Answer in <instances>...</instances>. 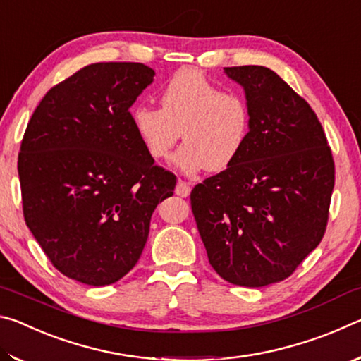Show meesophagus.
Masks as SVG:
<instances>
[{"mask_svg": "<svg viewBox=\"0 0 361 361\" xmlns=\"http://www.w3.org/2000/svg\"><path fill=\"white\" fill-rule=\"evenodd\" d=\"M175 192H176V195H180V197H188L189 192H191V183L178 180V183H176V188H175Z\"/></svg>", "mask_w": 361, "mask_h": 361, "instance_id": "esophagus-1", "label": "esophagus"}]
</instances>
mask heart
<instances>
[{"mask_svg":"<svg viewBox=\"0 0 361 361\" xmlns=\"http://www.w3.org/2000/svg\"><path fill=\"white\" fill-rule=\"evenodd\" d=\"M159 100L161 109L137 105L130 111L132 129L151 159H166L181 135L185 145L172 166L183 173L223 172L235 162L252 127L242 95L221 92L200 71L185 68L175 73Z\"/></svg>","mask_w":361,"mask_h":361,"instance_id":"heart-1","label":"heart"}]
</instances>
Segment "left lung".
I'll return each mask as SVG.
<instances>
[{
  "label": "left lung",
  "mask_w": 361,
  "mask_h": 361,
  "mask_svg": "<svg viewBox=\"0 0 361 361\" xmlns=\"http://www.w3.org/2000/svg\"><path fill=\"white\" fill-rule=\"evenodd\" d=\"M252 127L239 157L191 191L212 267L259 288L290 277L325 234L334 162L309 103L266 66H231Z\"/></svg>",
  "instance_id": "8db88e82"
}]
</instances>
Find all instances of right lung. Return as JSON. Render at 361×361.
<instances>
[{"mask_svg": "<svg viewBox=\"0 0 361 361\" xmlns=\"http://www.w3.org/2000/svg\"><path fill=\"white\" fill-rule=\"evenodd\" d=\"M143 63L84 66L44 95L19 154L23 216L63 276L105 286L137 264L173 173L154 166L129 108L154 81Z\"/></svg>", "mask_w": 361, "mask_h": 361, "instance_id": "right-lung-1", "label": "right lung"}]
</instances>
